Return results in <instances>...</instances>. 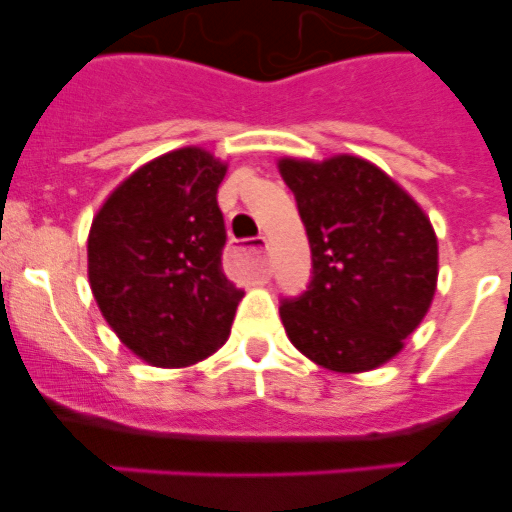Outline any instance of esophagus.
<instances>
[{
	"mask_svg": "<svg viewBox=\"0 0 512 512\" xmlns=\"http://www.w3.org/2000/svg\"><path fill=\"white\" fill-rule=\"evenodd\" d=\"M252 250H255V255L257 257H260V260H262V265H265L267 267V240H265V237H252Z\"/></svg>",
	"mask_w": 512,
	"mask_h": 512,
	"instance_id": "esophagus-1",
	"label": "esophagus"
}]
</instances>
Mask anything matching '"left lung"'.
I'll use <instances>...</instances> for the list:
<instances>
[{"mask_svg":"<svg viewBox=\"0 0 512 512\" xmlns=\"http://www.w3.org/2000/svg\"><path fill=\"white\" fill-rule=\"evenodd\" d=\"M280 173L312 250L307 289L280 304L289 342L342 374L386 364L404 349L436 292L431 220L364 158H282Z\"/></svg>","mask_w":512,"mask_h":512,"instance_id":"obj_1","label":"left lung"}]
</instances>
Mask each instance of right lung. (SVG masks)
Listing matches in <instances>:
<instances>
[{
	"instance_id": "1",
	"label": "right lung",
	"mask_w": 512,
	"mask_h": 512,
	"mask_svg": "<svg viewBox=\"0 0 512 512\" xmlns=\"http://www.w3.org/2000/svg\"><path fill=\"white\" fill-rule=\"evenodd\" d=\"M225 170L203 148L165 153L123 180L91 225L98 309L153 366H190L223 347L245 297L223 272Z\"/></svg>"
}]
</instances>
